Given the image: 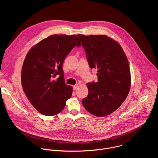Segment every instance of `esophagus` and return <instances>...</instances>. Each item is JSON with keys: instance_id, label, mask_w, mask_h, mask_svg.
I'll use <instances>...</instances> for the list:
<instances>
[{"instance_id": "34e87169", "label": "esophagus", "mask_w": 158, "mask_h": 158, "mask_svg": "<svg viewBox=\"0 0 158 158\" xmlns=\"http://www.w3.org/2000/svg\"><path fill=\"white\" fill-rule=\"evenodd\" d=\"M73 89L74 90H76V89H77V88L78 87V85L77 84H76V85H73Z\"/></svg>"}]
</instances>
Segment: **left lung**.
Segmentation results:
<instances>
[{"label":"left lung","instance_id":"left-lung-1","mask_svg":"<svg viewBox=\"0 0 158 158\" xmlns=\"http://www.w3.org/2000/svg\"><path fill=\"white\" fill-rule=\"evenodd\" d=\"M78 37L88 64L98 70V81L87 84L89 94L82 101L85 109L97 117L115 111L127 98L131 87L127 58L116 41L104 35Z\"/></svg>","mask_w":158,"mask_h":158}]
</instances>
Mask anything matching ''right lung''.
<instances>
[{"instance_id": "add662e5", "label": "right lung", "mask_w": 158, "mask_h": 158, "mask_svg": "<svg viewBox=\"0 0 158 158\" xmlns=\"http://www.w3.org/2000/svg\"><path fill=\"white\" fill-rule=\"evenodd\" d=\"M81 43L76 35H52L32 47L26 55L21 73L25 94L43 115L60 112L72 96L73 87L65 84L62 64L66 56ZM60 77L54 80L56 75Z\"/></svg>"}]
</instances>
